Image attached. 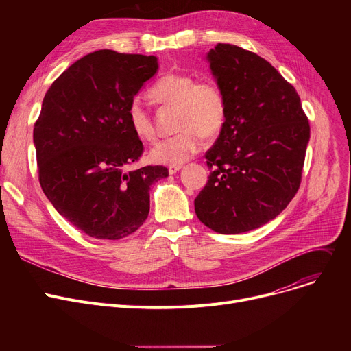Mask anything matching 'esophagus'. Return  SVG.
Returning a JSON list of instances; mask_svg holds the SVG:
<instances>
[{"instance_id": "1", "label": "esophagus", "mask_w": 351, "mask_h": 351, "mask_svg": "<svg viewBox=\"0 0 351 351\" xmlns=\"http://www.w3.org/2000/svg\"><path fill=\"white\" fill-rule=\"evenodd\" d=\"M182 169V165H171L169 166V173L175 175L176 172H179Z\"/></svg>"}]
</instances>
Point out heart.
Returning <instances> with one entry per match:
<instances>
[{
    "label": "heart",
    "mask_w": 351,
    "mask_h": 351,
    "mask_svg": "<svg viewBox=\"0 0 351 351\" xmlns=\"http://www.w3.org/2000/svg\"><path fill=\"white\" fill-rule=\"evenodd\" d=\"M151 98L162 105H176L179 132L158 142L149 154L163 165H182L204 145L205 136H215L226 121V98L215 82L196 81L189 73H168L149 90ZM128 122L132 132L145 142L156 138L151 114L135 98L128 105Z\"/></svg>",
    "instance_id": "heart-1"
}]
</instances>
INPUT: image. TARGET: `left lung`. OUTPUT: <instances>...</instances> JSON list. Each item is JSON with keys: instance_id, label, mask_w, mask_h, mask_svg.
Listing matches in <instances>:
<instances>
[{"instance_id": "8db88e82", "label": "left lung", "mask_w": 351, "mask_h": 351, "mask_svg": "<svg viewBox=\"0 0 351 351\" xmlns=\"http://www.w3.org/2000/svg\"><path fill=\"white\" fill-rule=\"evenodd\" d=\"M206 60L226 121L205 155L212 172L195 212L209 229L237 234L270 222L298 193L310 125L296 89L257 53L217 44Z\"/></svg>"}]
</instances>
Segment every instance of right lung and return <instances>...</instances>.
<instances>
[{
  "label": "right lung",
  "instance_id": "add662e5",
  "mask_svg": "<svg viewBox=\"0 0 351 351\" xmlns=\"http://www.w3.org/2000/svg\"><path fill=\"white\" fill-rule=\"evenodd\" d=\"M158 71L154 55L90 52L52 82L34 125L41 188L57 212L85 234L118 241L149 213L152 183L165 166L126 171L143 145L128 105Z\"/></svg>",
  "mask_w": 351,
  "mask_h": 351
}]
</instances>
